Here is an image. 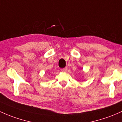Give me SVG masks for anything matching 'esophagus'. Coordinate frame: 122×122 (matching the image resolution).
Returning a JSON list of instances; mask_svg holds the SVG:
<instances>
[{
	"instance_id": "esophagus-1",
	"label": "esophagus",
	"mask_w": 122,
	"mask_h": 122,
	"mask_svg": "<svg viewBox=\"0 0 122 122\" xmlns=\"http://www.w3.org/2000/svg\"><path fill=\"white\" fill-rule=\"evenodd\" d=\"M66 69H67V68H62V69H61V71L62 72H65L66 71Z\"/></svg>"
}]
</instances>
